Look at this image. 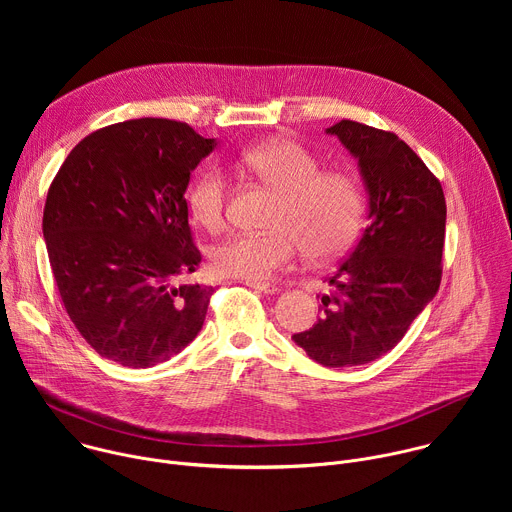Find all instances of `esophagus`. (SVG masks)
<instances>
[{
	"mask_svg": "<svg viewBox=\"0 0 512 512\" xmlns=\"http://www.w3.org/2000/svg\"><path fill=\"white\" fill-rule=\"evenodd\" d=\"M249 287L261 291V294H277L279 287L275 283H259V281H247Z\"/></svg>",
	"mask_w": 512,
	"mask_h": 512,
	"instance_id": "1",
	"label": "esophagus"
}]
</instances>
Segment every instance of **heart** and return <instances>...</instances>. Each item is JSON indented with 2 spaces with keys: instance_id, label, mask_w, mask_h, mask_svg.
<instances>
[{
  "instance_id": "heart-1",
  "label": "heart",
  "mask_w": 512,
  "mask_h": 512,
  "mask_svg": "<svg viewBox=\"0 0 512 512\" xmlns=\"http://www.w3.org/2000/svg\"><path fill=\"white\" fill-rule=\"evenodd\" d=\"M239 166L277 194L269 233L235 235L212 251L214 269L225 277L263 281L287 269L300 249L312 261L342 255L356 239L364 194L354 174L322 170L320 160L294 139H271L241 154ZM229 180L218 166L202 168L186 204L194 223L216 233L225 227Z\"/></svg>"
}]
</instances>
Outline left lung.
Instances as JSON below:
<instances>
[{
    "label": "left lung",
    "mask_w": 512,
    "mask_h": 512,
    "mask_svg": "<svg viewBox=\"0 0 512 512\" xmlns=\"http://www.w3.org/2000/svg\"><path fill=\"white\" fill-rule=\"evenodd\" d=\"M338 135L358 160L371 223L338 265L322 318L291 338L324 367L367 364L407 334L442 281L446 198L423 160L393 131L342 119Z\"/></svg>",
    "instance_id": "1"
}]
</instances>
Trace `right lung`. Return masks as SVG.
<instances>
[{"instance_id":"right-lung-1","label":"right lung","mask_w":512,"mask_h":512,"mask_svg":"<svg viewBox=\"0 0 512 512\" xmlns=\"http://www.w3.org/2000/svg\"><path fill=\"white\" fill-rule=\"evenodd\" d=\"M214 139L188 123L141 117L81 139L56 172L42 231L64 310L91 348L148 369L200 332L212 287L184 192Z\"/></svg>"}]
</instances>
